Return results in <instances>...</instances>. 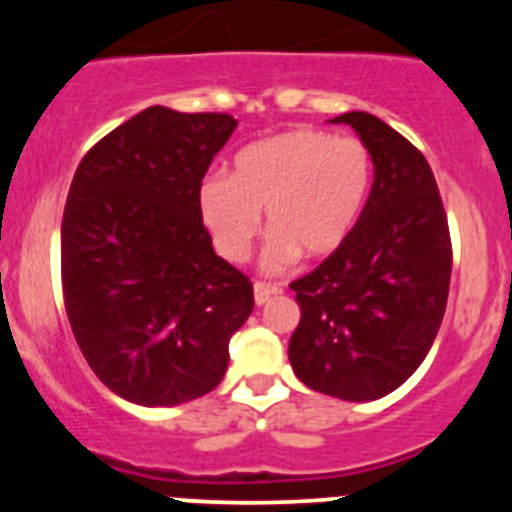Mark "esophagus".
<instances>
[{"mask_svg":"<svg viewBox=\"0 0 512 512\" xmlns=\"http://www.w3.org/2000/svg\"><path fill=\"white\" fill-rule=\"evenodd\" d=\"M279 292H282L279 284H266V282L253 284V300H256V305H266V302H269L274 295H279Z\"/></svg>","mask_w":512,"mask_h":512,"instance_id":"34e87169","label":"esophagus"}]
</instances>
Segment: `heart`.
Returning a JSON list of instances; mask_svg holds the SVG:
<instances>
[{"instance_id": "heart-1", "label": "heart", "mask_w": 512, "mask_h": 512, "mask_svg": "<svg viewBox=\"0 0 512 512\" xmlns=\"http://www.w3.org/2000/svg\"><path fill=\"white\" fill-rule=\"evenodd\" d=\"M372 184V153L354 135L297 128L251 143L233 174L215 171L200 187V215L217 253L243 261L261 233L269 269H284L297 253L325 259L346 243Z\"/></svg>"}]
</instances>
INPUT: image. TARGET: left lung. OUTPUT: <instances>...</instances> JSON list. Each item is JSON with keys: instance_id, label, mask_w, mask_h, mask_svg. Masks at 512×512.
Here are the masks:
<instances>
[{"instance_id": "8db88e82", "label": "left lung", "mask_w": 512, "mask_h": 512, "mask_svg": "<svg viewBox=\"0 0 512 512\" xmlns=\"http://www.w3.org/2000/svg\"><path fill=\"white\" fill-rule=\"evenodd\" d=\"M366 143L374 184L336 253L292 282L300 323L292 369L310 390L348 402L390 395L420 366L441 328L451 235L423 153L369 112H346Z\"/></svg>"}]
</instances>
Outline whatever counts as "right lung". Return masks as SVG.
Instances as JSON below:
<instances>
[{
  "label": "right lung",
  "mask_w": 512,
  "mask_h": 512,
  "mask_svg": "<svg viewBox=\"0 0 512 512\" xmlns=\"http://www.w3.org/2000/svg\"><path fill=\"white\" fill-rule=\"evenodd\" d=\"M235 125L153 104L94 143L71 182L66 315L99 382L135 405L215 390L253 310L251 279L217 256L200 215L202 179Z\"/></svg>",
  "instance_id": "right-lung-1"
}]
</instances>
